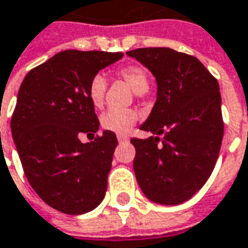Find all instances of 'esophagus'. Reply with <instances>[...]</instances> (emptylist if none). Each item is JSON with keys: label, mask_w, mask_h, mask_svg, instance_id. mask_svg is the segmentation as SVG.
I'll use <instances>...</instances> for the list:
<instances>
[{"label": "esophagus", "mask_w": 248, "mask_h": 248, "mask_svg": "<svg viewBox=\"0 0 248 248\" xmlns=\"http://www.w3.org/2000/svg\"><path fill=\"white\" fill-rule=\"evenodd\" d=\"M117 139H118L119 143H124L129 140V137H127V135H124V134H118V135H117Z\"/></svg>", "instance_id": "esophagus-1"}]
</instances>
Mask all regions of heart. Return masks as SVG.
I'll return each instance as SVG.
<instances>
[{
    "label": "heart",
    "instance_id": "obj_1",
    "mask_svg": "<svg viewBox=\"0 0 248 248\" xmlns=\"http://www.w3.org/2000/svg\"><path fill=\"white\" fill-rule=\"evenodd\" d=\"M117 76L129 84L133 91L138 94L147 92L150 87V78L147 71L138 64H127L117 69ZM108 80L104 75L97 73L89 81L88 85V97L92 105L101 109L105 104ZM139 115L134 109H109L101 117V124L108 131L117 134H127L133 126L137 124Z\"/></svg>",
    "mask_w": 248,
    "mask_h": 248
}]
</instances>
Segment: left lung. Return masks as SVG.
Returning <instances> with one entry per match:
<instances>
[{
    "label": "left lung",
    "instance_id": "obj_1",
    "mask_svg": "<svg viewBox=\"0 0 248 248\" xmlns=\"http://www.w3.org/2000/svg\"><path fill=\"white\" fill-rule=\"evenodd\" d=\"M127 55L147 67L157 82L156 102L140 126L156 137L131 139L137 181L154 202H184L208 181L221 150L217 78L197 58L167 47L137 48Z\"/></svg>",
    "mask_w": 248,
    "mask_h": 248
}]
</instances>
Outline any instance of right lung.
<instances>
[{"instance_id": "obj_1", "label": "right lung", "mask_w": 248, "mask_h": 248, "mask_svg": "<svg viewBox=\"0 0 248 248\" xmlns=\"http://www.w3.org/2000/svg\"><path fill=\"white\" fill-rule=\"evenodd\" d=\"M122 56L67 49L32 68L22 81L13 139L32 189L59 212H91L105 197L117 137L108 130L91 143L78 137H94L100 127L88 97L91 78Z\"/></svg>"}]
</instances>
